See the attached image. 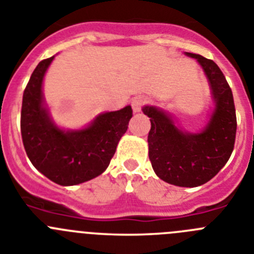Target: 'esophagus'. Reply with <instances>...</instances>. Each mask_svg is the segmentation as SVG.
<instances>
[{"instance_id": "obj_1", "label": "esophagus", "mask_w": 254, "mask_h": 254, "mask_svg": "<svg viewBox=\"0 0 254 254\" xmlns=\"http://www.w3.org/2000/svg\"><path fill=\"white\" fill-rule=\"evenodd\" d=\"M147 102H148L147 97H143V96H136V97H134V99L131 100L132 110L135 111V113H138V111L141 110V107L147 104Z\"/></svg>"}]
</instances>
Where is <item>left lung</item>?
Listing matches in <instances>:
<instances>
[{
  "label": "left lung",
  "instance_id": "1",
  "mask_svg": "<svg viewBox=\"0 0 254 254\" xmlns=\"http://www.w3.org/2000/svg\"><path fill=\"white\" fill-rule=\"evenodd\" d=\"M210 82L216 109L200 134L184 132L170 116L153 106L143 107L150 118L148 134L149 159L155 175L171 185L196 187L206 184L225 166L232 155L237 132V116L232 88L211 59L195 53Z\"/></svg>",
  "mask_w": 254,
  "mask_h": 254
}]
</instances>
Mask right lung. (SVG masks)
<instances>
[{
    "mask_svg": "<svg viewBox=\"0 0 254 254\" xmlns=\"http://www.w3.org/2000/svg\"><path fill=\"white\" fill-rule=\"evenodd\" d=\"M54 57L36 65L22 96L21 136L25 152L39 172L61 186H73L101 175L132 116L131 106L101 114L88 127L63 131L43 104L42 82Z\"/></svg>",
    "mask_w": 254,
    "mask_h": 254,
    "instance_id": "add662e5",
    "label": "right lung"
}]
</instances>
